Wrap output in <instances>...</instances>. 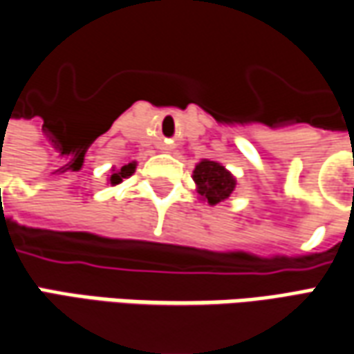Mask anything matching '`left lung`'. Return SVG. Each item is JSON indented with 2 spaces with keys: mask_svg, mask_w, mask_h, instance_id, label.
Masks as SVG:
<instances>
[{
  "mask_svg": "<svg viewBox=\"0 0 354 354\" xmlns=\"http://www.w3.org/2000/svg\"><path fill=\"white\" fill-rule=\"evenodd\" d=\"M192 181L196 185V192L201 201L208 202L209 206H216L225 202L235 192L237 179L225 165L212 160H201L194 165Z\"/></svg>",
  "mask_w": 354,
  "mask_h": 354,
  "instance_id": "1",
  "label": "left lung"
}]
</instances>
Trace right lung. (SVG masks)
<instances>
[{
    "mask_svg": "<svg viewBox=\"0 0 354 354\" xmlns=\"http://www.w3.org/2000/svg\"><path fill=\"white\" fill-rule=\"evenodd\" d=\"M136 169V162L125 163V165H121V167H111V175L107 177V183L111 185V187H115L119 183H123V179H129Z\"/></svg>",
    "mask_w": 354,
    "mask_h": 354,
    "instance_id": "right-lung-1",
    "label": "right lung"
}]
</instances>
